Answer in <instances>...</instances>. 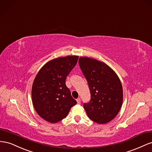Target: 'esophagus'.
<instances>
[{
    "mask_svg": "<svg viewBox=\"0 0 152 152\" xmlns=\"http://www.w3.org/2000/svg\"><path fill=\"white\" fill-rule=\"evenodd\" d=\"M76 101H77V103L78 104H80L81 103V99H80V98H77L76 99Z\"/></svg>",
    "mask_w": 152,
    "mask_h": 152,
    "instance_id": "obj_1",
    "label": "esophagus"
}]
</instances>
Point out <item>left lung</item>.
<instances>
[{
	"label": "left lung",
	"instance_id": "obj_1",
	"mask_svg": "<svg viewBox=\"0 0 152 152\" xmlns=\"http://www.w3.org/2000/svg\"><path fill=\"white\" fill-rule=\"evenodd\" d=\"M79 65L88 82L91 99L83 107L88 118L99 124L110 122L118 113L123 102V88L116 74L105 63L80 57Z\"/></svg>",
	"mask_w": 152,
	"mask_h": 152
}]
</instances>
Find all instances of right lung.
Returning <instances> with one entry per match:
<instances>
[{
  "instance_id": "add662e5",
  "label": "right lung",
  "mask_w": 152,
  "mask_h": 152,
  "mask_svg": "<svg viewBox=\"0 0 152 152\" xmlns=\"http://www.w3.org/2000/svg\"><path fill=\"white\" fill-rule=\"evenodd\" d=\"M77 59L78 56H67L51 60L42 66L34 79L33 105L37 113L47 122H58L76 104L66 85V80Z\"/></svg>"
}]
</instances>
